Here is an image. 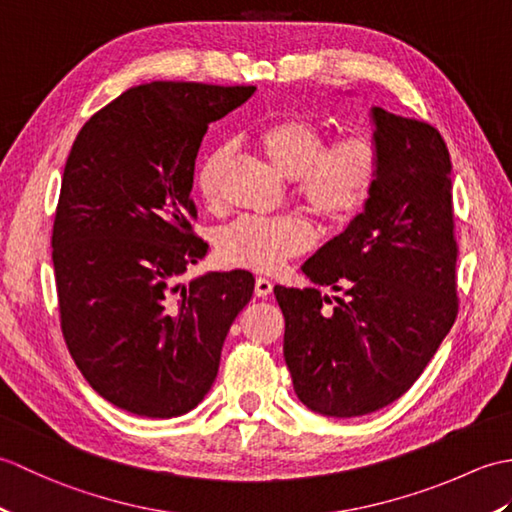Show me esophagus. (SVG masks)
<instances>
[{"mask_svg":"<svg viewBox=\"0 0 512 512\" xmlns=\"http://www.w3.org/2000/svg\"><path fill=\"white\" fill-rule=\"evenodd\" d=\"M270 292H273V281L270 279H266V277H257V281H255V295L257 297H268Z\"/></svg>","mask_w":512,"mask_h":512,"instance_id":"1","label":"esophagus"}]
</instances>
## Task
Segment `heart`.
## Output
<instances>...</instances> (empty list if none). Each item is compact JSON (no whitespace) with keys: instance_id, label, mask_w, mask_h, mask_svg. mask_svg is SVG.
<instances>
[{"instance_id":"obj_1","label":"heart","mask_w":512,"mask_h":512,"mask_svg":"<svg viewBox=\"0 0 512 512\" xmlns=\"http://www.w3.org/2000/svg\"><path fill=\"white\" fill-rule=\"evenodd\" d=\"M255 145L281 176L295 180L297 195L328 222H347L365 209L380 176V151L365 134L325 144L323 129L306 116H284L255 129ZM224 151L202 160L195 187L206 202L217 200V171ZM312 244V228L295 215H242L217 233L226 264L268 273Z\"/></svg>"}]
</instances>
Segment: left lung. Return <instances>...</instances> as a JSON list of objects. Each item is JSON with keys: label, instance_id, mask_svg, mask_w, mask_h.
Instances as JSON below:
<instances>
[{"label": "left lung", "instance_id": "obj_1", "mask_svg": "<svg viewBox=\"0 0 512 512\" xmlns=\"http://www.w3.org/2000/svg\"><path fill=\"white\" fill-rule=\"evenodd\" d=\"M380 176L363 213L301 266L312 286H275L295 394L330 418L398 400L458 317L451 158L436 127L372 107ZM321 287L341 291L328 311Z\"/></svg>", "mask_w": 512, "mask_h": 512}]
</instances>
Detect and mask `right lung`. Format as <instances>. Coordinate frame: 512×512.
I'll return each instance as SVG.
<instances>
[{
	"label": "right lung",
	"instance_id": "1",
	"mask_svg": "<svg viewBox=\"0 0 512 512\" xmlns=\"http://www.w3.org/2000/svg\"><path fill=\"white\" fill-rule=\"evenodd\" d=\"M257 88L154 81L81 127L52 228L61 330L96 394L145 418L198 407L253 297L248 270L176 279L209 250L191 231L206 129Z\"/></svg>",
	"mask_w": 512,
	"mask_h": 512
}]
</instances>
